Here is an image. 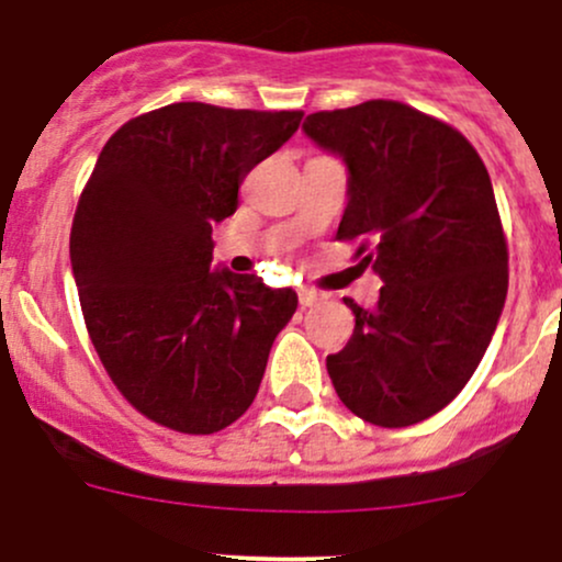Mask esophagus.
<instances>
[{"label": "esophagus", "mask_w": 562, "mask_h": 562, "mask_svg": "<svg viewBox=\"0 0 562 562\" xmlns=\"http://www.w3.org/2000/svg\"><path fill=\"white\" fill-rule=\"evenodd\" d=\"M317 302H321V293L317 291H310V288H302V291H299V304H302V307H313Z\"/></svg>", "instance_id": "esophagus-1"}]
</instances>
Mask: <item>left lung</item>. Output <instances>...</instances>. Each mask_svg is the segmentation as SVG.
<instances>
[{
  "label": "left lung",
  "instance_id": "8db88e82",
  "mask_svg": "<svg viewBox=\"0 0 562 562\" xmlns=\"http://www.w3.org/2000/svg\"><path fill=\"white\" fill-rule=\"evenodd\" d=\"M304 133L348 162L337 239L383 280L326 370L350 413L411 427L464 389L501 321L508 245L484 160L443 119L396 100L310 113Z\"/></svg>",
  "mask_w": 562,
  "mask_h": 562
}]
</instances>
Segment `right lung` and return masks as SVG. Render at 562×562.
I'll list each match as a JSON object with an SVG mask.
<instances>
[{"instance_id":"right-lung-1","label":"right lung","mask_w":562,"mask_h":562,"mask_svg":"<svg viewBox=\"0 0 562 562\" xmlns=\"http://www.w3.org/2000/svg\"><path fill=\"white\" fill-rule=\"evenodd\" d=\"M302 116L209 103L140 113L108 138L78 198L70 260L89 339L113 386L160 427H231L296 313L291 288L209 263L212 225Z\"/></svg>"}]
</instances>
